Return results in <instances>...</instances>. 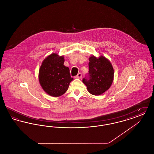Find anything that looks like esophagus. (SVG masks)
Returning a JSON list of instances; mask_svg holds the SVG:
<instances>
[{
  "instance_id": "obj_1",
  "label": "esophagus",
  "mask_w": 154,
  "mask_h": 154,
  "mask_svg": "<svg viewBox=\"0 0 154 154\" xmlns=\"http://www.w3.org/2000/svg\"><path fill=\"white\" fill-rule=\"evenodd\" d=\"M81 77H82V74L81 73L78 74L75 77V78H77V79H81Z\"/></svg>"
}]
</instances>
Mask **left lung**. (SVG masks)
<instances>
[{
	"label": "left lung",
	"mask_w": 154,
	"mask_h": 154,
	"mask_svg": "<svg viewBox=\"0 0 154 154\" xmlns=\"http://www.w3.org/2000/svg\"><path fill=\"white\" fill-rule=\"evenodd\" d=\"M89 73L82 79L88 91L92 95H100L110 88L114 79V69L110 60L103 56L89 58Z\"/></svg>",
	"instance_id": "obj_1"
}]
</instances>
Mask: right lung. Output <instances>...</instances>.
I'll use <instances>...</instances> for the list:
<instances>
[{
  "label": "right lung",
  "instance_id": "right-lung-1",
  "mask_svg": "<svg viewBox=\"0 0 154 154\" xmlns=\"http://www.w3.org/2000/svg\"><path fill=\"white\" fill-rule=\"evenodd\" d=\"M64 62L63 56L53 53L44 59L40 67L39 82L49 95L58 97L63 95L73 80L69 68L63 65Z\"/></svg>",
  "mask_w": 154,
  "mask_h": 154
}]
</instances>
